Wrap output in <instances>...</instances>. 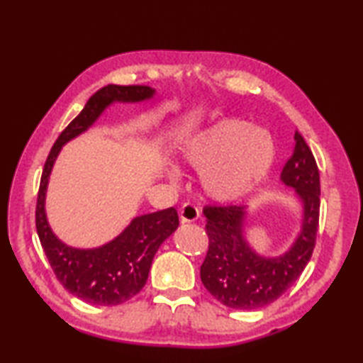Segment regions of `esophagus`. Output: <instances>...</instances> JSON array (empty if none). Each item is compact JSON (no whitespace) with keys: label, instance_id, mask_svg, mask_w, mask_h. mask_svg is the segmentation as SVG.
<instances>
[{"label":"esophagus","instance_id":"1","mask_svg":"<svg viewBox=\"0 0 363 363\" xmlns=\"http://www.w3.org/2000/svg\"><path fill=\"white\" fill-rule=\"evenodd\" d=\"M179 218H181L182 223H195V220L200 218L199 208H196L192 203L182 205L181 210H179Z\"/></svg>","mask_w":363,"mask_h":363}]
</instances>
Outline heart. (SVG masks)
Wrapping results in <instances>:
<instances>
[{"label":"heart","mask_w":363,"mask_h":363,"mask_svg":"<svg viewBox=\"0 0 363 363\" xmlns=\"http://www.w3.org/2000/svg\"><path fill=\"white\" fill-rule=\"evenodd\" d=\"M184 163L201 173V187L214 201H238L266 179L274 167L275 143L262 128L227 118L196 131L181 149ZM168 174L177 179V169Z\"/></svg>","instance_id":"obj_1"}]
</instances>
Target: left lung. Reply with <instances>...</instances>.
<instances>
[{
    "mask_svg": "<svg viewBox=\"0 0 363 363\" xmlns=\"http://www.w3.org/2000/svg\"><path fill=\"white\" fill-rule=\"evenodd\" d=\"M301 203V225L286 251L264 256L247 238L248 206H206L210 247L200 267L201 284L219 303L253 311L279 299L303 274L314 251L320 211V176L304 138L294 133V149L280 174Z\"/></svg>",
    "mask_w": 363,
    "mask_h": 363,
    "instance_id": "8db88e82",
    "label": "left lung"
}]
</instances>
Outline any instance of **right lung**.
<instances>
[{"label": "right lung", "instance_id": "1", "mask_svg": "<svg viewBox=\"0 0 363 363\" xmlns=\"http://www.w3.org/2000/svg\"><path fill=\"white\" fill-rule=\"evenodd\" d=\"M155 96L150 86L108 84L89 97L84 108L65 130L49 152L43 169L36 232L41 247L60 284L73 296L96 306H118L143 290L149 277L153 256L162 243L176 232L179 218L174 208L140 214L112 240L96 248H75L54 233L46 216V192L54 163L62 147L89 130L115 102L138 104Z\"/></svg>", "mask_w": 363, "mask_h": 363}]
</instances>
